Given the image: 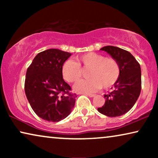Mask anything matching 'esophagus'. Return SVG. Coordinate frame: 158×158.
<instances>
[{
    "mask_svg": "<svg viewBox=\"0 0 158 158\" xmlns=\"http://www.w3.org/2000/svg\"><path fill=\"white\" fill-rule=\"evenodd\" d=\"M87 96H88L89 97H94L95 96V94H86Z\"/></svg>",
    "mask_w": 158,
    "mask_h": 158,
    "instance_id": "1",
    "label": "esophagus"
}]
</instances>
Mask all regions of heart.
Here are the masks:
<instances>
[{"instance_id":"1","label":"heart","mask_w":158,"mask_h":158,"mask_svg":"<svg viewBox=\"0 0 158 158\" xmlns=\"http://www.w3.org/2000/svg\"><path fill=\"white\" fill-rule=\"evenodd\" d=\"M88 70V77L75 85L74 89L80 93H92L101 88H109L117 82L121 69L117 60L114 57H106L96 52H88L77 58V62L68 60L62 68V77L68 83H76Z\"/></svg>"}]
</instances>
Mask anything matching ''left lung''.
<instances>
[{
  "mask_svg": "<svg viewBox=\"0 0 158 158\" xmlns=\"http://www.w3.org/2000/svg\"><path fill=\"white\" fill-rule=\"evenodd\" d=\"M101 49L117 60L121 73L113 90L104 95L105 103L98 108V111L109 117L120 116L128 112L139 98L142 88L141 68L128 51L114 46L103 47Z\"/></svg>",
  "mask_w": 158,
  "mask_h": 158,
  "instance_id": "8db88e82",
  "label": "left lung"
}]
</instances>
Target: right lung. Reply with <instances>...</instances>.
<instances>
[{"label":"right lung","instance_id":"obj_1","mask_svg":"<svg viewBox=\"0 0 158 158\" xmlns=\"http://www.w3.org/2000/svg\"><path fill=\"white\" fill-rule=\"evenodd\" d=\"M71 54L57 49L41 52L27 68L24 90L30 106L39 117L57 122L73 109L77 96L64 81L62 68Z\"/></svg>","mask_w":158,"mask_h":158}]
</instances>
